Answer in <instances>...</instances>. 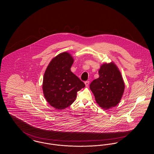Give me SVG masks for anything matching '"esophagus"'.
<instances>
[{
    "instance_id": "34e87169",
    "label": "esophagus",
    "mask_w": 154,
    "mask_h": 154,
    "mask_svg": "<svg viewBox=\"0 0 154 154\" xmlns=\"http://www.w3.org/2000/svg\"><path fill=\"white\" fill-rule=\"evenodd\" d=\"M89 81H87L85 82V85L87 87H88V85H89Z\"/></svg>"
}]
</instances>
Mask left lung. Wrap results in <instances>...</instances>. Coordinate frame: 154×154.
<instances>
[{"instance_id":"obj_1","label":"left lung","mask_w":154,"mask_h":154,"mask_svg":"<svg viewBox=\"0 0 154 154\" xmlns=\"http://www.w3.org/2000/svg\"><path fill=\"white\" fill-rule=\"evenodd\" d=\"M99 77L90 84L96 103L105 110L116 106L121 100L124 81L117 65L111 62L104 63L99 70Z\"/></svg>"}]
</instances>
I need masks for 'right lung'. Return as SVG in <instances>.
<instances>
[{"instance_id":"1","label":"right lung","mask_w":154,"mask_h":154,"mask_svg":"<svg viewBox=\"0 0 154 154\" xmlns=\"http://www.w3.org/2000/svg\"><path fill=\"white\" fill-rule=\"evenodd\" d=\"M73 62L70 54L62 52L52 59L45 71L43 94L47 102L56 109L63 110L70 106L77 92L85 87L84 83L70 70Z\"/></svg>"}]
</instances>
